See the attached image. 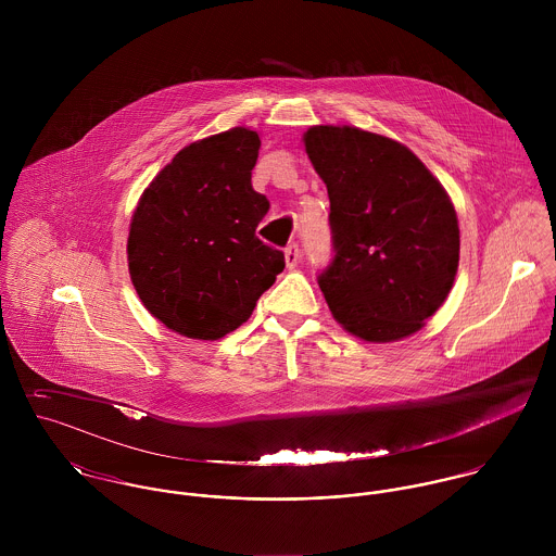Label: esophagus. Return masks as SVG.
I'll use <instances>...</instances> for the list:
<instances>
[{
    "mask_svg": "<svg viewBox=\"0 0 556 556\" xmlns=\"http://www.w3.org/2000/svg\"><path fill=\"white\" fill-rule=\"evenodd\" d=\"M285 263H287L289 269H295V267H298V263H300V250H298L295 243L285 250Z\"/></svg>",
    "mask_w": 556,
    "mask_h": 556,
    "instance_id": "obj_1",
    "label": "esophagus"
}]
</instances>
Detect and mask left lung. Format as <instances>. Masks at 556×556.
<instances>
[{"instance_id": "8db88e82", "label": "left lung", "mask_w": 556, "mask_h": 556, "mask_svg": "<svg viewBox=\"0 0 556 556\" xmlns=\"http://www.w3.org/2000/svg\"><path fill=\"white\" fill-rule=\"evenodd\" d=\"M306 154L327 186L333 261L318 287L366 342L413 336L447 300L460 229L441 181L406 146L355 126H311Z\"/></svg>"}]
</instances>
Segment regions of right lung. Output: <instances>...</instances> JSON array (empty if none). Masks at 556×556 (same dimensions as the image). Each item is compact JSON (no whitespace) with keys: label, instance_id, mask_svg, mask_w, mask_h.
Instances as JSON below:
<instances>
[{"label":"right lung","instance_id":"obj_1","mask_svg":"<svg viewBox=\"0 0 556 556\" xmlns=\"http://www.w3.org/2000/svg\"><path fill=\"white\" fill-rule=\"evenodd\" d=\"M258 148L245 126L186 146L132 212L130 280L148 313L179 336L231 333L285 269V254L254 236L269 210L250 181Z\"/></svg>","mask_w":556,"mask_h":556}]
</instances>
